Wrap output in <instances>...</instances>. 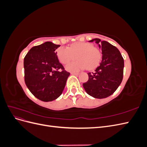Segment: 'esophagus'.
Returning <instances> with one entry per match:
<instances>
[{
	"instance_id": "1",
	"label": "esophagus",
	"mask_w": 147,
	"mask_h": 147,
	"mask_svg": "<svg viewBox=\"0 0 147 147\" xmlns=\"http://www.w3.org/2000/svg\"><path fill=\"white\" fill-rule=\"evenodd\" d=\"M71 74H72V75H78L79 73H77V72H71Z\"/></svg>"
}]
</instances>
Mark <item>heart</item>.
I'll use <instances>...</instances> for the list:
<instances>
[{
  "mask_svg": "<svg viewBox=\"0 0 147 147\" xmlns=\"http://www.w3.org/2000/svg\"><path fill=\"white\" fill-rule=\"evenodd\" d=\"M57 56L61 63L66 64L74 60L77 61L66 65L69 71L76 72L87 68L89 70L94 69L98 65L102 57V53L97 47L88 42H77L69 48L61 47L57 50Z\"/></svg>",
  "mask_w": 147,
  "mask_h": 147,
  "instance_id": "heart-1",
  "label": "heart"
}]
</instances>
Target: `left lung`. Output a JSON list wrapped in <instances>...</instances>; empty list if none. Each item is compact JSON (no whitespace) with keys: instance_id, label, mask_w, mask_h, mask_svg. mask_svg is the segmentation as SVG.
Returning a JSON list of instances; mask_svg holds the SVG:
<instances>
[{"instance_id":"8db88e82","label":"left lung","mask_w":147,"mask_h":147,"mask_svg":"<svg viewBox=\"0 0 147 147\" xmlns=\"http://www.w3.org/2000/svg\"><path fill=\"white\" fill-rule=\"evenodd\" d=\"M96 41L102 50V58L100 65L93 72L88 73V80L83 84L89 95L103 99L112 95L117 90L123 78L124 59L118 49L106 41L99 38Z\"/></svg>"}]
</instances>
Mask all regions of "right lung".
I'll return each instance as SVG.
<instances>
[{
  "label": "right lung",
  "mask_w": 147,
  "mask_h": 147,
  "mask_svg": "<svg viewBox=\"0 0 147 147\" xmlns=\"http://www.w3.org/2000/svg\"><path fill=\"white\" fill-rule=\"evenodd\" d=\"M59 47L47 42L32 47L24 57L25 83L31 93L43 102L61 96L70 75L57 58L55 50Z\"/></svg>",
  "instance_id": "1"
}]
</instances>
